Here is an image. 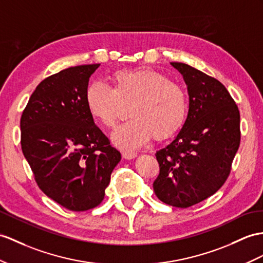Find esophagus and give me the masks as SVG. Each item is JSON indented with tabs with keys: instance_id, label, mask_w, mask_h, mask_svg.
I'll use <instances>...</instances> for the list:
<instances>
[{
	"instance_id": "1",
	"label": "esophagus",
	"mask_w": 263,
	"mask_h": 263,
	"mask_svg": "<svg viewBox=\"0 0 263 263\" xmlns=\"http://www.w3.org/2000/svg\"><path fill=\"white\" fill-rule=\"evenodd\" d=\"M137 156V153L135 152H123V157L125 159H133Z\"/></svg>"
}]
</instances>
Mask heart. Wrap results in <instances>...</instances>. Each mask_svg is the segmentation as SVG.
<instances>
[{"label": "heart", "instance_id": "obj_1", "mask_svg": "<svg viewBox=\"0 0 263 263\" xmlns=\"http://www.w3.org/2000/svg\"><path fill=\"white\" fill-rule=\"evenodd\" d=\"M111 88L93 82L86 91V105L100 126L114 128L125 107L132 119L112 134V142L123 149H136L170 138L181 129L189 111L185 89L168 76L149 68L119 70L111 74Z\"/></svg>", "mask_w": 263, "mask_h": 263}]
</instances>
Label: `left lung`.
I'll list each match as a JSON object with an SVG mask.
<instances>
[{
    "instance_id": "left-lung-1",
    "label": "left lung",
    "mask_w": 263,
    "mask_h": 263,
    "mask_svg": "<svg viewBox=\"0 0 263 263\" xmlns=\"http://www.w3.org/2000/svg\"><path fill=\"white\" fill-rule=\"evenodd\" d=\"M171 65L187 86L189 114L175 139L155 154L159 175L153 187L165 204L185 209L226 183L240 146V112L219 80L186 63Z\"/></svg>"
}]
</instances>
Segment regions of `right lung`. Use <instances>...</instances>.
Listing matches in <instances>:
<instances>
[{"instance_id": "obj_1", "label": "right lung", "mask_w": 263, "mask_h": 263, "mask_svg": "<svg viewBox=\"0 0 263 263\" xmlns=\"http://www.w3.org/2000/svg\"><path fill=\"white\" fill-rule=\"evenodd\" d=\"M100 63L70 67L42 80L21 116V147L37 186L70 211L98 206L120 153L95 125L86 105Z\"/></svg>"}]
</instances>
